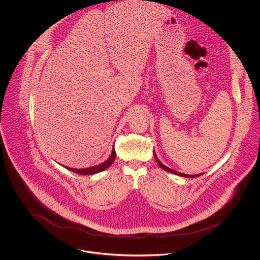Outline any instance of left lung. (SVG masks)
Returning a JSON list of instances; mask_svg holds the SVG:
<instances>
[{"label":"left lung","mask_w":260,"mask_h":260,"mask_svg":"<svg viewBox=\"0 0 260 260\" xmlns=\"http://www.w3.org/2000/svg\"><path fill=\"white\" fill-rule=\"evenodd\" d=\"M154 156H155V159H156V162L158 163V165H159L162 169H164L165 171H168V172H170V173H174V174H176V175H180V176H183V177H187V178H193V177H198V176L202 175V174H197V175H187V174H183V173L177 172V171H175V170H173V169H170V168H168L167 166L163 165V164L160 162V160L157 158L155 151H154Z\"/></svg>","instance_id":"obj_1"}]
</instances>
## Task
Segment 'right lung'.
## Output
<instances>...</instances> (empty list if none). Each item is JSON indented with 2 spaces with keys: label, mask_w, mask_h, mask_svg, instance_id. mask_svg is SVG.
I'll list each match as a JSON object with an SVG mask.
<instances>
[{
  "label": "right lung",
  "mask_w": 260,
  "mask_h": 260,
  "mask_svg": "<svg viewBox=\"0 0 260 260\" xmlns=\"http://www.w3.org/2000/svg\"><path fill=\"white\" fill-rule=\"evenodd\" d=\"M115 150H114V147L112 149V153L110 155V157L103 163H101L100 165H97V166H93V167H89V168H85V169H74V168H70V167H67L64 166L68 170H71L75 173H78V174H81V175H91V174H95V173H98V172H101L105 169H107L109 166L112 165V163L114 162L115 160Z\"/></svg>",
  "instance_id": "add662e5"
}]
</instances>
